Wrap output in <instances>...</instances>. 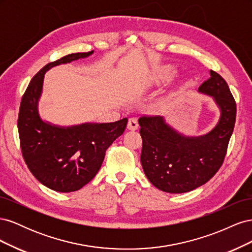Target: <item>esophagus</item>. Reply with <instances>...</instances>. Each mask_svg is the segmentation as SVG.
I'll return each instance as SVG.
<instances>
[{
  "label": "esophagus",
  "instance_id": "esophagus-1",
  "mask_svg": "<svg viewBox=\"0 0 252 252\" xmlns=\"http://www.w3.org/2000/svg\"><path fill=\"white\" fill-rule=\"evenodd\" d=\"M139 127V123L138 121H136L135 119L133 118H130L128 120V124H127V128L129 129V130H136Z\"/></svg>",
  "mask_w": 252,
  "mask_h": 252
}]
</instances>
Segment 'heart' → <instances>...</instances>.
Returning a JSON list of instances; mask_svg holds the SVG:
<instances>
[{
    "label": "heart",
    "mask_w": 252,
    "mask_h": 252,
    "mask_svg": "<svg viewBox=\"0 0 252 252\" xmlns=\"http://www.w3.org/2000/svg\"><path fill=\"white\" fill-rule=\"evenodd\" d=\"M170 75H171V69L170 68H166V69L163 70V72L158 75L157 82H164L166 80H168Z\"/></svg>",
    "instance_id": "obj_1"
}]
</instances>
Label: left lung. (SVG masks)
Masks as SVG:
<instances>
[{
	"label": "left lung",
	"mask_w": 252,
	"mask_h": 252,
	"mask_svg": "<svg viewBox=\"0 0 252 252\" xmlns=\"http://www.w3.org/2000/svg\"><path fill=\"white\" fill-rule=\"evenodd\" d=\"M199 91L215 97L220 109L218 125L207 134L188 138L173 130L159 116L139 119L143 170L162 191L183 193L200 187L224 162L235 124L234 97L226 81L213 70Z\"/></svg>",
	"instance_id": "left-lung-1"
}]
</instances>
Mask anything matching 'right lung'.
I'll list each match as a JSON object with an SVG mask.
<instances>
[{
    "instance_id": "1",
    "label": "right lung",
    "mask_w": 252,
    "mask_h": 252,
    "mask_svg": "<svg viewBox=\"0 0 252 252\" xmlns=\"http://www.w3.org/2000/svg\"><path fill=\"white\" fill-rule=\"evenodd\" d=\"M93 52L71 53L48 63L32 79L22 96L18 130L23 158L34 178L55 191H77L93 180L101 168L106 150L127 126L125 118L114 123L63 128L45 123L37 113L45 72Z\"/></svg>"
}]
</instances>
